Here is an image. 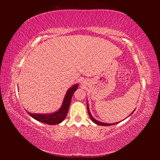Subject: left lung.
<instances>
[{"mask_svg": "<svg viewBox=\"0 0 160 160\" xmlns=\"http://www.w3.org/2000/svg\"><path fill=\"white\" fill-rule=\"evenodd\" d=\"M87 110H88V113H89V116H90V118H91V120H92L93 122H95V123H96V124H98V125H100V126H111V125H113V124H118V123H119V122H116V123H114V124H106V123H102V122H99V121H98V120H96V119H94L93 117H92V115H91V113L89 112V107H88V103H87ZM132 114V113H131Z\"/></svg>", "mask_w": 160, "mask_h": 160, "instance_id": "8db88e82", "label": "left lung"}]
</instances>
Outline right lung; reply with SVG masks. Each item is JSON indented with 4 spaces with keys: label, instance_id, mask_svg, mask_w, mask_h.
I'll return each mask as SVG.
<instances>
[{
    "label": "right lung",
    "instance_id": "obj_1",
    "mask_svg": "<svg viewBox=\"0 0 160 160\" xmlns=\"http://www.w3.org/2000/svg\"><path fill=\"white\" fill-rule=\"evenodd\" d=\"M78 89V84H75L74 86L68 90L65 95V98H64V101L62 107L60 108V110L58 111L56 113H53L52 114H32L29 113V115L30 116L34 118L35 120H38L39 122H41L42 123L50 124V125H54L59 124L62 122L64 119L66 118L68 111H69V105L71 103V98L73 93L76 91Z\"/></svg>",
    "mask_w": 160,
    "mask_h": 160
}]
</instances>
